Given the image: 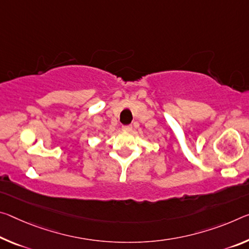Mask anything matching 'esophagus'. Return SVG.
<instances>
[{
  "label": "esophagus",
  "mask_w": 249,
  "mask_h": 249,
  "mask_svg": "<svg viewBox=\"0 0 249 249\" xmlns=\"http://www.w3.org/2000/svg\"><path fill=\"white\" fill-rule=\"evenodd\" d=\"M122 129H123L124 132H131L132 131V126L131 125H125L122 127Z\"/></svg>",
  "instance_id": "34e87169"
}]
</instances>
